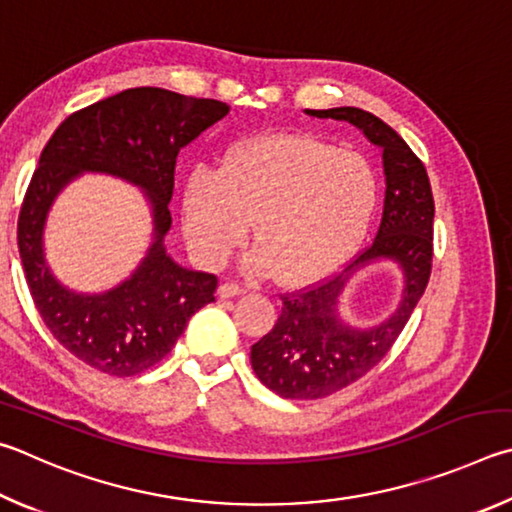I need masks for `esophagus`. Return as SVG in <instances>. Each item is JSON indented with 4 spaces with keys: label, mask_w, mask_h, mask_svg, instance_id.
I'll return each instance as SVG.
<instances>
[{
    "label": "esophagus",
    "mask_w": 512,
    "mask_h": 512,
    "mask_svg": "<svg viewBox=\"0 0 512 512\" xmlns=\"http://www.w3.org/2000/svg\"><path fill=\"white\" fill-rule=\"evenodd\" d=\"M245 292H247V290H245V288H240V285H236V283H222V285H220V290H218L220 299L240 297V294H245Z\"/></svg>",
    "instance_id": "1"
}]
</instances>
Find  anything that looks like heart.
<instances>
[{
  "instance_id": "b5f03b06",
  "label": "heart",
  "mask_w": 512,
  "mask_h": 512,
  "mask_svg": "<svg viewBox=\"0 0 512 512\" xmlns=\"http://www.w3.org/2000/svg\"><path fill=\"white\" fill-rule=\"evenodd\" d=\"M378 204V179L362 155L303 134L236 143L220 170L184 184V227L195 254L220 265L247 236L251 274L310 283L337 272L360 247Z\"/></svg>"
}]
</instances>
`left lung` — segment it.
<instances>
[{
  "instance_id": "8db88e82",
  "label": "left lung",
  "mask_w": 512,
  "mask_h": 512,
  "mask_svg": "<svg viewBox=\"0 0 512 512\" xmlns=\"http://www.w3.org/2000/svg\"><path fill=\"white\" fill-rule=\"evenodd\" d=\"M317 119L355 125L382 150L384 209L375 240L342 274L315 288L285 294L279 321L251 346V366L281 398L315 400L360 380L396 342L418 306L432 274L434 197L427 170L400 134L360 107L303 110ZM375 262H393L403 274L397 310L380 325L353 327L338 312V299L352 276Z\"/></svg>"
}]
</instances>
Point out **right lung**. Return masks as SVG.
Wrapping results in <instances>:
<instances>
[{
    "instance_id": "obj_1",
    "label": "right lung",
    "mask_w": 512,
    "mask_h": 512,
    "mask_svg": "<svg viewBox=\"0 0 512 512\" xmlns=\"http://www.w3.org/2000/svg\"><path fill=\"white\" fill-rule=\"evenodd\" d=\"M229 114V105L161 87H134L78 110L44 146L17 220V247L35 308L51 335L96 371L143 373L170 353L197 310L215 301L218 279L179 265L166 251L179 150ZM83 172L137 185L147 197L153 240L128 280L105 293L60 284L43 254L52 202Z\"/></svg>"
}]
</instances>
